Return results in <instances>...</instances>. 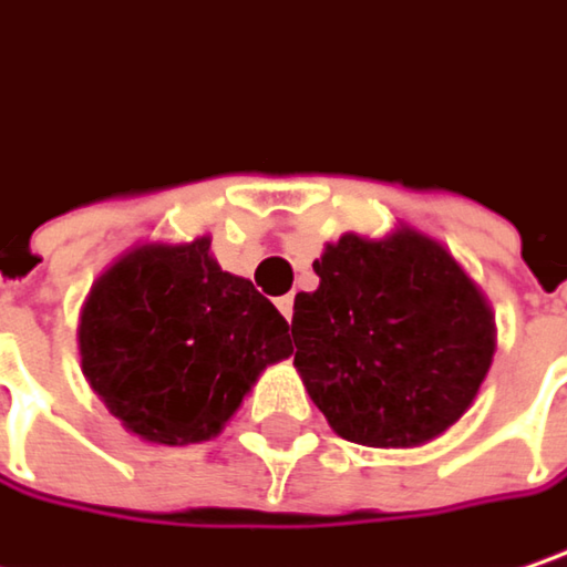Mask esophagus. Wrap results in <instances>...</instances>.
I'll use <instances>...</instances> for the list:
<instances>
[{"mask_svg":"<svg viewBox=\"0 0 567 567\" xmlns=\"http://www.w3.org/2000/svg\"><path fill=\"white\" fill-rule=\"evenodd\" d=\"M276 308H279V315H282L285 320H291V315H295V298H291V295L276 298Z\"/></svg>","mask_w":567,"mask_h":567,"instance_id":"esophagus-1","label":"esophagus"}]
</instances>
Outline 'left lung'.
I'll list each match as a JSON object with an SVG mask.
<instances>
[{"label": "left lung", "instance_id": "obj_1", "mask_svg": "<svg viewBox=\"0 0 567 567\" xmlns=\"http://www.w3.org/2000/svg\"><path fill=\"white\" fill-rule=\"evenodd\" d=\"M295 295V369L337 436L411 450L472 408L497 350L494 311L440 240L401 224L343 234Z\"/></svg>", "mask_w": 567, "mask_h": 567}]
</instances>
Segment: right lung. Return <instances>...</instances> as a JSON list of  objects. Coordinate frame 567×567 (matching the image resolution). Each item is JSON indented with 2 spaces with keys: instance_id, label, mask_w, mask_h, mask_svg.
I'll return each mask as SVG.
<instances>
[{
  "instance_id": "1",
  "label": "right lung",
  "mask_w": 567,
  "mask_h": 567,
  "mask_svg": "<svg viewBox=\"0 0 567 567\" xmlns=\"http://www.w3.org/2000/svg\"><path fill=\"white\" fill-rule=\"evenodd\" d=\"M76 340L89 388L156 446L215 440L266 365L291 355L285 317L217 266L212 237L121 252L89 288Z\"/></svg>"
}]
</instances>
